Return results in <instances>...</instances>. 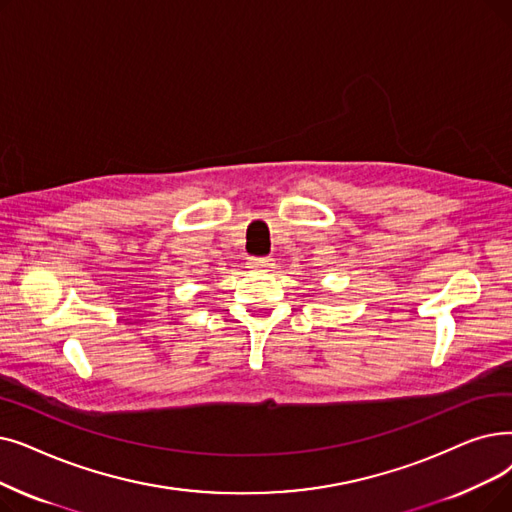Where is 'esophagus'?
<instances>
[{
	"instance_id": "esophagus-1",
	"label": "esophagus",
	"mask_w": 512,
	"mask_h": 512,
	"mask_svg": "<svg viewBox=\"0 0 512 512\" xmlns=\"http://www.w3.org/2000/svg\"><path fill=\"white\" fill-rule=\"evenodd\" d=\"M249 263L253 270H270L274 265V259L272 257H251Z\"/></svg>"
}]
</instances>
